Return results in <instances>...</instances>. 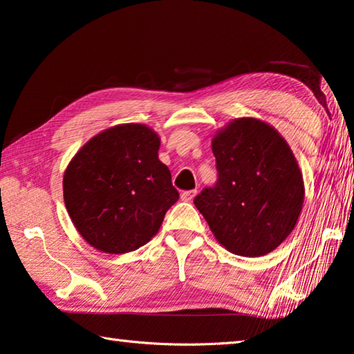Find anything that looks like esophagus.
Listing matches in <instances>:
<instances>
[{"label": "esophagus", "instance_id": "1", "mask_svg": "<svg viewBox=\"0 0 354 354\" xmlns=\"http://www.w3.org/2000/svg\"><path fill=\"white\" fill-rule=\"evenodd\" d=\"M195 195H197V190H186V192L181 194V198L184 201H192Z\"/></svg>", "mask_w": 354, "mask_h": 354}]
</instances>
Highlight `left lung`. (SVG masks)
<instances>
[{
    "instance_id": "left-lung-1",
    "label": "left lung",
    "mask_w": 354,
    "mask_h": 354,
    "mask_svg": "<svg viewBox=\"0 0 354 354\" xmlns=\"http://www.w3.org/2000/svg\"><path fill=\"white\" fill-rule=\"evenodd\" d=\"M211 147L218 178L195 197V206L228 252L269 254L293 232L304 203V179L293 151L257 118L230 121Z\"/></svg>"
}]
</instances>
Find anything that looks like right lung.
<instances>
[{"instance_id": "obj_1", "label": "right lung", "mask_w": 354, "mask_h": 354, "mask_svg": "<svg viewBox=\"0 0 354 354\" xmlns=\"http://www.w3.org/2000/svg\"><path fill=\"white\" fill-rule=\"evenodd\" d=\"M160 138L147 124L105 129L72 157L64 205L80 236L105 254H127L156 236L179 194L159 160Z\"/></svg>"}]
</instances>
